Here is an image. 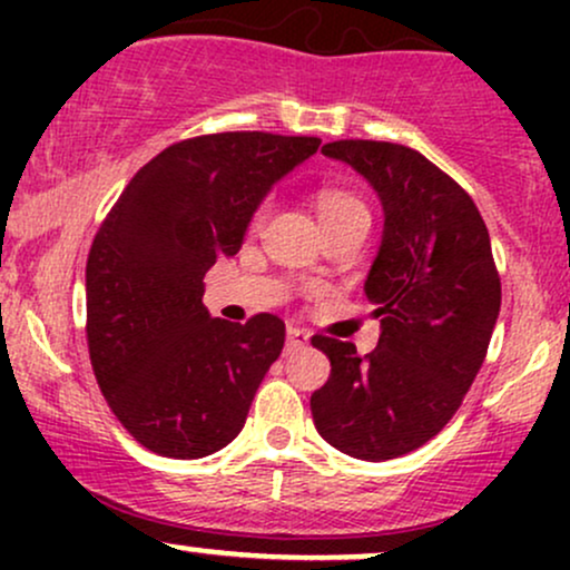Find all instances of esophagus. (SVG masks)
Instances as JSON below:
<instances>
[{
	"mask_svg": "<svg viewBox=\"0 0 570 570\" xmlns=\"http://www.w3.org/2000/svg\"><path fill=\"white\" fill-rule=\"evenodd\" d=\"M307 343H311V332L299 330V326H289L286 330V351L307 348Z\"/></svg>",
	"mask_w": 570,
	"mask_h": 570,
	"instance_id": "1",
	"label": "esophagus"
}]
</instances>
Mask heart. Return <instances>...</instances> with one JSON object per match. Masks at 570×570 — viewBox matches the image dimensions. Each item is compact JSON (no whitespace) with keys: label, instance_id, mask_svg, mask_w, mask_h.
Wrapping results in <instances>:
<instances>
[{"label":"heart","instance_id":"1","mask_svg":"<svg viewBox=\"0 0 570 570\" xmlns=\"http://www.w3.org/2000/svg\"><path fill=\"white\" fill-rule=\"evenodd\" d=\"M271 198L259 203L257 208H254L252 214V227L257 230V227H263V222L267 219V214H271ZM316 208H318V219H322V225H330V222L335 219H343L348 217V214H356V212H367L364 208V203L356 198V195H351L348 189H340V187H322L316 193Z\"/></svg>","mask_w":570,"mask_h":570}]
</instances>
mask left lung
I'll use <instances>...</instances> for the list:
<instances>
[{"mask_svg": "<svg viewBox=\"0 0 570 570\" xmlns=\"http://www.w3.org/2000/svg\"><path fill=\"white\" fill-rule=\"evenodd\" d=\"M383 203V240L364 294L381 318L377 348L313 337L332 372L313 391L318 434L340 453L389 461L448 426L472 389L501 311V278L474 200L434 163L391 141L324 144Z\"/></svg>", "mask_w": 570, "mask_h": 570, "instance_id": "1", "label": "left lung"}]
</instances>
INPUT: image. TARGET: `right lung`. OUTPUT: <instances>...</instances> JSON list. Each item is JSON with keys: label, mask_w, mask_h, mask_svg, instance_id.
I'll return each mask as SVG.
<instances>
[{"label": "right lung", "mask_w": 570, "mask_h": 570, "mask_svg": "<svg viewBox=\"0 0 570 570\" xmlns=\"http://www.w3.org/2000/svg\"><path fill=\"white\" fill-rule=\"evenodd\" d=\"M322 139L263 130L195 136L136 171L85 267L88 351L101 394L136 442L203 458L244 429L284 322L212 318L203 276L238 254L254 208Z\"/></svg>", "instance_id": "1"}]
</instances>
